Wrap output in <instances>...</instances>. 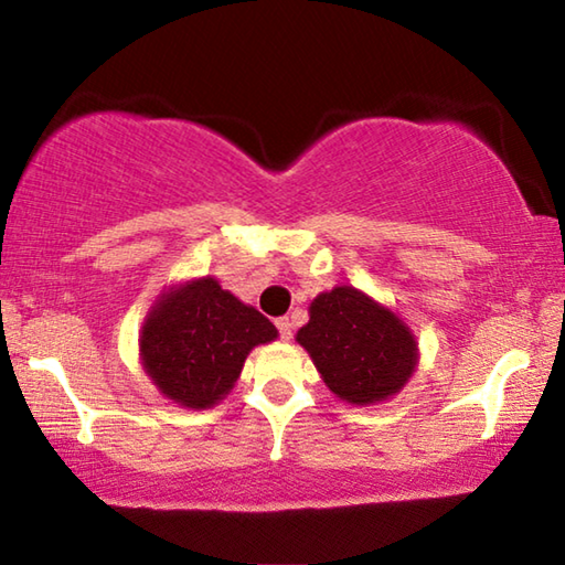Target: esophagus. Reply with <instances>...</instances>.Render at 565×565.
Masks as SVG:
<instances>
[{
	"instance_id": "1",
	"label": "esophagus",
	"mask_w": 565,
	"mask_h": 565,
	"mask_svg": "<svg viewBox=\"0 0 565 565\" xmlns=\"http://www.w3.org/2000/svg\"><path fill=\"white\" fill-rule=\"evenodd\" d=\"M276 329H279V337H281L284 341H289V339L294 337V323H291L289 317L276 319Z\"/></svg>"
}]
</instances>
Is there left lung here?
Wrapping results in <instances>:
<instances>
[{"mask_svg":"<svg viewBox=\"0 0 565 565\" xmlns=\"http://www.w3.org/2000/svg\"><path fill=\"white\" fill-rule=\"evenodd\" d=\"M296 341L311 353L333 394L349 404L394 396L416 366V341L394 313L353 286H337L311 303Z\"/></svg>","mask_w":565,"mask_h":565,"instance_id":"left-lung-1","label":"left lung"}]
</instances>
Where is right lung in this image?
<instances>
[{
  "mask_svg": "<svg viewBox=\"0 0 565 565\" xmlns=\"http://www.w3.org/2000/svg\"><path fill=\"white\" fill-rule=\"evenodd\" d=\"M274 339L264 313L202 279L154 306L141 329V361L161 394L186 408H206L232 391L246 353Z\"/></svg>",
  "mask_w": 565,
  "mask_h": 565,
  "instance_id": "right-lung-1",
  "label": "right lung"
}]
</instances>
